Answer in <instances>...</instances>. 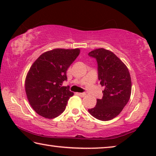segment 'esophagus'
Segmentation results:
<instances>
[{"label": "esophagus", "instance_id": "1", "mask_svg": "<svg viewBox=\"0 0 156 156\" xmlns=\"http://www.w3.org/2000/svg\"><path fill=\"white\" fill-rule=\"evenodd\" d=\"M77 94L78 95V96H80V97H84V96H86L85 93H78Z\"/></svg>", "mask_w": 156, "mask_h": 156}]
</instances>
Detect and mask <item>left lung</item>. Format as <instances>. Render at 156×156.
Segmentation results:
<instances>
[{
  "instance_id": "obj_1",
  "label": "left lung",
  "mask_w": 156,
  "mask_h": 156,
  "mask_svg": "<svg viewBox=\"0 0 156 156\" xmlns=\"http://www.w3.org/2000/svg\"><path fill=\"white\" fill-rule=\"evenodd\" d=\"M88 55L96 59L98 80L105 88L102 98L97 99L96 107L88 112L98 120H112L120 114L130 98V73L122 60L109 50L96 49Z\"/></svg>"
}]
</instances>
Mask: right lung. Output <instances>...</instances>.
Returning <instances> with one entry per match:
<instances>
[{
  "mask_svg": "<svg viewBox=\"0 0 156 156\" xmlns=\"http://www.w3.org/2000/svg\"><path fill=\"white\" fill-rule=\"evenodd\" d=\"M79 54V49H54L41 54L31 65L26 76L25 91L38 114L51 119L64 112L73 93L62 84L67 80V69Z\"/></svg>",
  "mask_w": 156,
  "mask_h": 156,
  "instance_id": "right-lung-1",
  "label": "right lung"
}]
</instances>
